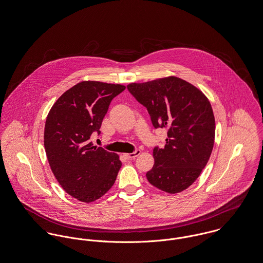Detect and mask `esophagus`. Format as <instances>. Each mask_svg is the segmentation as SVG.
Wrapping results in <instances>:
<instances>
[{"label": "esophagus", "mask_w": 263, "mask_h": 263, "mask_svg": "<svg viewBox=\"0 0 263 263\" xmlns=\"http://www.w3.org/2000/svg\"><path fill=\"white\" fill-rule=\"evenodd\" d=\"M140 153H141V151H140V150H136V151H134V152H132V153L125 154V156H126V158H127V159H134V158H135V157H137Z\"/></svg>", "instance_id": "34e87169"}]
</instances>
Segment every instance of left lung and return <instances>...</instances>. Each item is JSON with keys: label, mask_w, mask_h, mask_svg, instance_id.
Returning a JSON list of instances; mask_svg holds the SVG:
<instances>
[{"label": "left lung", "mask_w": 263, "mask_h": 263, "mask_svg": "<svg viewBox=\"0 0 263 263\" xmlns=\"http://www.w3.org/2000/svg\"><path fill=\"white\" fill-rule=\"evenodd\" d=\"M147 108L154 128H166L164 148L153 149L154 165L146 173L150 184L170 194L195 181L211 155L215 119L210 102L192 84L170 76L127 86Z\"/></svg>", "instance_id": "8db88e82"}]
</instances>
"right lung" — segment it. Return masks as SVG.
<instances>
[{"label": "right lung", "mask_w": 263, "mask_h": 263, "mask_svg": "<svg viewBox=\"0 0 263 263\" xmlns=\"http://www.w3.org/2000/svg\"><path fill=\"white\" fill-rule=\"evenodd\" d=\"M120 84L83 81L67 90L52 106L45 124L44 146L51 170L62 188L82 202H93L115 183L122 163L116 153L94 146Z\"/></svg>", "instance_id": "obj_1"}]
</instances>
